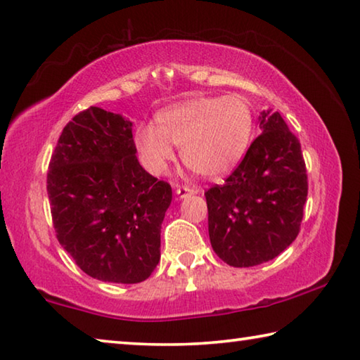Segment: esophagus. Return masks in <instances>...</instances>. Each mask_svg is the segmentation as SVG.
<instances>
[{"label":"esophagus","mask_w":360,"mask_h":360,"mask_svg":"<svg viewBox=\"0 0 360 360\" xmlns=\"http://www.w3.org/2000/svg\"><path fill=\"white\" fill-rule=\"evenodd\" d=\"M176 193H178L179 198H186L192 193H198V188L191 187V186H176Z\"/></svg>","instance_id":"34e87169"}]
</instances>
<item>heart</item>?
<instances>
[{
  "instance_id": "b5f03b06",
  "label": "heart",
  "mask_w": 360,
  "mask_h": 360,
  "mask_svg": "<svg viewBox=\"0 0 360 360\" xmlns=\"http://www.w3.org/2000/svg\"><path fill=\"white\" fill-rule=\"evenodd\" d=\"M254 112L241 96H206L168 108L157 125L136 130L135 143L152 173H163L181 146V158L192 172L216 178L230 172L249 148Z\"/></svg>"
}]
</instances>
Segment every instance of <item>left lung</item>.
<instances>
[{
  "mask_svg": "<svg viewBox=\"0 0 360 360\" xmlns=\"http://www.w3.org/2000/svg\"><path fill=\"white\" fill-rule=\"evenodd\" d=\"M262 133L224 186L205 192L214 252L230 266L275 259L297 238L308 195L298 138L279 112H260Z\"/></svg>",
  "mask_w": 360,
  "mask_h": 360,
  "instance_id": "left-lung-1",
  "label": "left lung"
}]
</instances>
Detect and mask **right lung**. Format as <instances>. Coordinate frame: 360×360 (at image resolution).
<instances>
[{
	"instance_id": "obj_1",
	"label": "right lung",
	"mask_w": 360,
	"mask_h": 360,
	"mask_svg": "<svg viewBox=\"0 0 360 360\" xmlns=\"http://www.w3.org/2000/svg\"><path fill=\"white\" fill-rule=\"evenodd\" d=\"M131 122L90 106L66 124L47 172L57 240L89 276L136 284L160 260L172 186L139 165Z\"/></svg>"
}]
</instances>
